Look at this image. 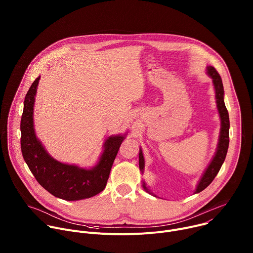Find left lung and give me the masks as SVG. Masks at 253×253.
I'll return each instance as SVG.
<instances>
[{
	"mask_svg": "<svg viewBox=\"0 0 253 253\" xmlns=\"http://www.w3.org/2000/svg\"><path fill=\"white\" fill-rule=\"evenodd\" d=\"M207 74L212 79L213 86L215 89V98H216V104H217V109H218V113H219L220 120H221V128H220V135H219L217 149H216L213 159L211 160L208 167L204 171V173L200 179V181L195 189V193L201 192L213 181V179L219 172V170L225 160L227 150H228V145H229V125L230 124H229L228 111H227L225 104H224V89H223L222 80H221L220 75L218 74V72L216 71V69L212 66L207 67ZM139 168H140L141 172H143L144 157H143L141 149H140V153H139ZM143 187L147 192L152 194L146 187L145 183H143Z\"/></svg>",
	"mask_w": 253,
	"mask_h": 253,
	"instance_id": "obj_1",
	"label": "left lung"
}]
</instances>
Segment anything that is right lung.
Segmentation results:
<instances>
[{"mask_svg": "<svg viewBox=\"0 0 253 253\" xmlns=\"http://www.w3.org/2000/svg\"><path fill=\"white\" fill-rule=\"evenodd\" d=\"M39 80L40 76L31 85L24 101L21 119V149L24 160L39 184L55 197L75 201L95 196L106 187L113 162L125 137L116 135L108 138L99 162L91 169L55 160L45 150L34 130V103Z\"/></svg>", "mask_w": 253, "mask_h": 253, "instance_id": "1", "label": "right lung"}]
</instances>
